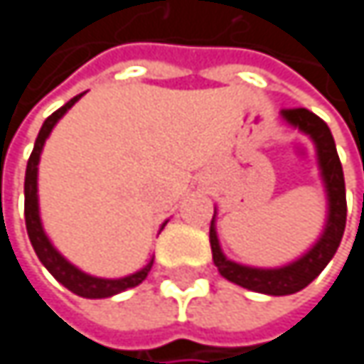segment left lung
I'll list each match as a JSON object with an SVG mask.
<instances>
[{
  "label": "left lung",
  "instance_id": "obj_1",
  "mask_svg": "<svg viewBox=\"0 0 364 364\" xmlns=\"http://www.w3.org/2000/svg\"><path fill=\"white\" fill-rule=\"evenodd\" d=\"M280 117L289 126L304 132L314 143V149H316L318 171L325 185V196H327V219H325V228L318 240L291 263H284L278 267H255V265H245L225 257L219 245V236H217V208L210 221V249H213V261L219 274L238 287H245L249 291L263 293V295H274V297L293 295L306 289L327 267L346 230V183H343L341 162H339L328 126L316 113L304 107L282 109Z\"/></svg>",
  "mask_w": 364,
  "mask_h": 364
}]
</instances>
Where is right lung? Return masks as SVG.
Listing matches in <instances>:
<instances>
[{
    "instance_id": "obj_1",
    "label": "right lung",
    "mask_w": 364,
    "mask_h": 364,
    "mask_svg": "<svg viewBox=\"0 0 364 364\" xmlns=\"http://www.w3.org/2000/svg\"><path fill=\"white\" fill-rule=\"evenodd\" d=\"M84 97L77 95L73 97L69 103H65L60 109H56L41 126L39 134L36 139V145H33V151H31V158L27 162V173H25V223H27V234H29V240L33 245V251L39 257V261L43 263V267L63 284L67 287L71 293L80 295V297H86V299H105L111 295H117L126 289H132L136 284H141L151 265H154V257L141 267L136 269L134 274H128V276H122V278H101V276H92V274H86L82 272L77 265H73L71 261H67L63 255L56 251V247L50 242V238L46 236V230L41 225V217H39V196H37V166H39V158H41V151H43V145H46V139L50 136L52 128L58 124V119L71 109L80 99ZM168 221L162 223L160 230H164Z\"/></svg>"
}]
</instances>
